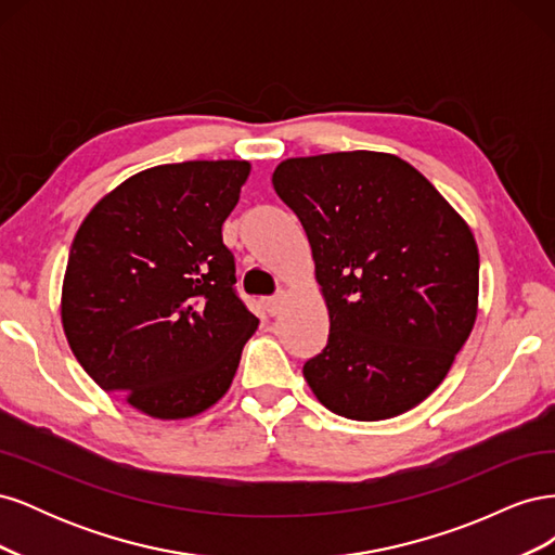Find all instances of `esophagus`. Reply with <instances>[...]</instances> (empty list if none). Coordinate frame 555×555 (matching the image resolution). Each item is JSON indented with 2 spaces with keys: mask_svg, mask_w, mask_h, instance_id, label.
Listing matches in <instances>:
<instances>
[{
  "mask_svg": "<svg viewBox=\"0 0 555 555\" xmlns=\"http://www.w3.org/2000/svg\"><path fill=\"white\" fill-rule=\"evenodd\" d=\"M284 298H287V294H284V292H278L275 296H268V298H263V308H266V312H268V314H278V312H280V308H282V304H284Z\"/></svg>",
  "mask_w": 555,
  "mask_h": 555,
  "instance_id": "esophagus-1",
  "label": "esophagus"
}]
</instances>
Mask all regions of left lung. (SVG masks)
Here are the masks:
<instances>
[{
  "instance_id": "8db88e82",
  "label": "left lung",
  "mask_w": 555,
  "mask_h": 555,
  "mask_svg": "<svg viewBox=\"0 0 555 555\" xmlns=\"http://www.w3.org/2000/svg\"><path fill=\"white\" fill-rule=\"evenodd\" d=\"M273 188L304 224L328 343L304 375L331 412L379 422L438 389L477 317L479 251L442 194L400 157L282 162Z\"/></svg>"
}]
</instances>
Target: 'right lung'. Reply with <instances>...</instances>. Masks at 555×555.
<instances>
[{"instance_id":"obj_1","label":"right lung","mask_w":555,"mask_h":555,"mask_svg":"<svg viewBox=\"0 0 555 555\" xmlns=\"http://www.w3.org/2000/svg\"><path fill=\"white\" fill-rule=\"evenodd\" d=\"M249 164H164L125 180L80 224L66 263L62 324L104 391L157 418L220 400L259 319L236 292L222 224Z\"/></svg>"}]
</instances>
